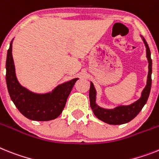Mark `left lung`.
<instances>
[{"instance_id":"8db88e82","label":"left lung","mask_w":159,"mask_h":159,"mask_svg":"<svg viewBox=\"0 0 159 159\" xmlns=\"http://www.w3.org/2000/svg\"><path fill=\"white\" fill-rule=\"evenodd\" d=\"M141 38L144 42V44L146 48V58L148 60V76L146 85L141 92V97L139 99H137L134 102L129 105H120L112 109H107L98 106L96 102V96L97 91L94 88L93 82H90V92H89V97H90V102L91 109L94 112V116L100 120L109 124V125H124L126 123H129L133 119L137 116L138 113L143 108V107L147 102L149 95L151 89V74H152V60L151 54H150V48L148 46L147 43L145 41V38L141 35Z\"/></svg>"}]
</instances>
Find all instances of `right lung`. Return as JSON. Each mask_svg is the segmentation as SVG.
I'll list each match as a JSON object with an SVG mask.
<instances>
[{
  "mask_svg": "<svg viewBox=\"0 0 159 159\" xmlns=\"http://www.w3.org/2000/svg\"><path fill=\"white\" fill-rule=\"evenodd\" d=\"M14 40V39H13ZM10 43L6 57V84L11 100L20 112L31 120L48 121L61 114L67 98L78 78L61 83L44 94L34 93L22 86L18 82L15 72L12 44Z\"/></svg>",
  "mask_w": 159,
  "mask_h": 159,
  "instance_id": "1",
  "label": "right lung"
}]
</instances>
